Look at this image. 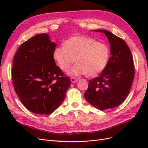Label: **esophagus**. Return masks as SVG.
<instances>
[{
	"label": "esophagus",
	"instance_id": "obj_1",
	"mask_svg": "<svg viewBox=\"0 0 148 148\" xmlns=\"http://www.w3.org/2000/svg\"><path fill=\"white\" fill-rule=\"evenodd\" d=\"M78 80H79L78 79L75 78V77H71V82H73V83H75Z\"/></svg>",
	"mask_w": 148,
	"mask_h": 148
}]
</instances>
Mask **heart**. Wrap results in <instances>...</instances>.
<instances>
[{
    "instance_id": "1",
    "label": "heart",
    "mask_w": 148,
    "mask_h": 148,
    "mask_svg": "<svg viewBox=\"0 0 148 148\" xmlns=\"http://www.w3.org/2000/svg\"><path fill=\"white\" fill-rule=\"evenodd\" d=\"M110 56L109 47L91 37L74 36L66 40L64 47L56 48L53 58L59 67L68 71L75 60L69 74L95 77L106 68Z\"/></svg>"
}]
</instances>
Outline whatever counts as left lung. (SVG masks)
<instances>
[{
    "mask_svg": "<svg viewBox=\"0 0 148 148\" xmlns=\"http://www.w3.org/2000/svg\"><path fill=\"white\" fill-rule=\"evenodd\" d=\"M95 31L103 32L106 36L111 45V56L99 77L89 80L84 97L95 108L105 110L117 107L124 101L135 77V66L130 50L124 40L106 30Z\"/></svg>",
    "mask_w": 148,
    "mask_h": 148,
    "instance_id": "left-lung-1",
    "label": "left lung"
}]
</instances>
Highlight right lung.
Listing matches in <instances>:
<instances>
[{
    "instance_id": "1",
    "label": "right lung",
    "mask_w": 148,
    "mask_h": 148,
    "mask_svg": "<svg viewBox=\"0 0 148 148\" xmlns=\"http://www.w3.org/2000/svg\"><path fill=\"white\" fill-rule=\"evenodd\" d=\"M56 44L45 33L23 42L14 56L12 82L18 97L28 110L38 114L53 112L63 103L71 84L56 66Z\"/></svg>"
}]
</instances>
